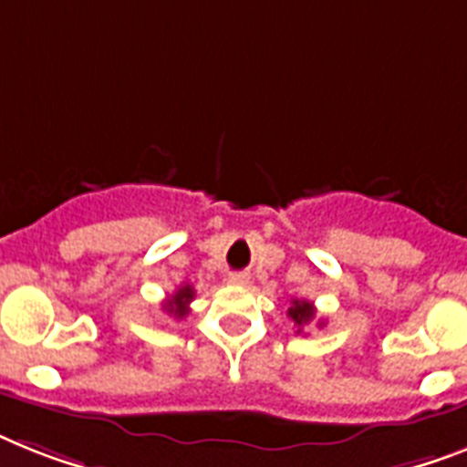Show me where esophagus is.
<instances>
[{"label":"esophagus","instance_id":"obj_1","mask_svg":"<svg viewBox=\"0 0 467 467\" xmlns=\"http://www.w3.org/2000/svg\"><path fill=\"white\" fill-rule=\"evenodd\" d=\"M229 284L245 286V284H248V275H243V272H234V275H229Z\"/></svg>","mask_w":467,"mask_h":467}]
</instances>
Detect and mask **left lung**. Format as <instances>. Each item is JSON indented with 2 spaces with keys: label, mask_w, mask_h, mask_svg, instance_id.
<instances>
[{
  "label": "left lung",
  "mask_w": 467,
  "mask_h": 467,
  "mask_svg": "<svg viewBox=\"0 0 467 467\" xmlns=\"http://www.w3.org/2000/svg\"><path fill=\"white\" fill-rule=\"evenodd\" d=\"M315 306H312L310 300H291V307H288V317H291V322H294L296 327H298V331L296 334H300V331L306 329L307 325H310L312 319H315Z\"/></svg>",
  "instance_id": "left-lung-1"
}]
</instances>
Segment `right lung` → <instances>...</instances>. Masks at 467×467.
Instances as JSON below:
<instances>
[{"label": "right lung", "instance_id": "add662e5", "mask_svg": "<svg viewBox=\"0 0 467 467\" xmlns=\"http://www.w3.org/2000/svg\"><path fill=\"white\" fill-rule=\"evenodd\" d=\"M195 298V291H192L191 284H183V286L176 288V294L169 296L167 303H164V310L169 312V315H173L176 319H183L188 315V303Z\"/></svg>", "mask_w": 467, "mask_h": 467}]
</instances>
